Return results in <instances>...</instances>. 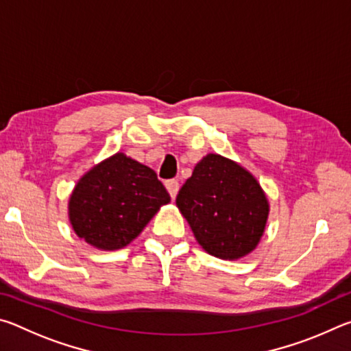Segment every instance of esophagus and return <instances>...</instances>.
I'll use <instances>...</instances> for the list:
<instances>
[{
	"label": "esophagus",
	"instance_id": "esophagus-1",
	"mask_svg": "<svg viewBox=\"0 0 351 351\" xmlns=\"http://www.w3.org/2000/svg\"><path fill=\"white\" fill-rule=\"evenodd\" d=\"M165 187H167L171 199H175L178 195V190H180V182H178L176 180H169V181H165Z\"/></svg>",
	"mask_w": 351,
	"mask_h": 351
}]
</instances>
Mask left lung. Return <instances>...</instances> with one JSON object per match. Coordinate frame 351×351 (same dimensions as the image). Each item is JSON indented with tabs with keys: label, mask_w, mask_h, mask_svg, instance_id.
I'll use <instances>...</instances> for the list:
<instances>
[{
	"label": "left lung",
	"mask_w": 351,
	"mask_h": 351,
	"mask_svg": "<svg viewBox=\"0 0 351 351\" xmlns=\"http://www.w3.org/2000/svg\"><path fill=\"white\" fill-rule=\"evenodd\" d=\"M176 206L198 245L221 260H239L258 246L269 203L251 171L221 154L209 153L181 187Z\"/></svg>",
	"instance_id": "8db88e82"
}]
</instances>
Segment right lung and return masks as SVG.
<instances>
[{"label": "right lung", "mask_w": 351, "mask_h": 351, "mask_svg": "<svg viewBox=\"0 0 351 351\" xmlns=\"http://www.w3.org/2000/svg\"><path fill=\"white\" fill-rule=\"evenodd\" d=\"M170 195L147 165L116 153L88 170L71 193L68 217L75 235L100 251L130 245Z\"/></svg>", "instance_id": "add662e5"}]
</instances>
